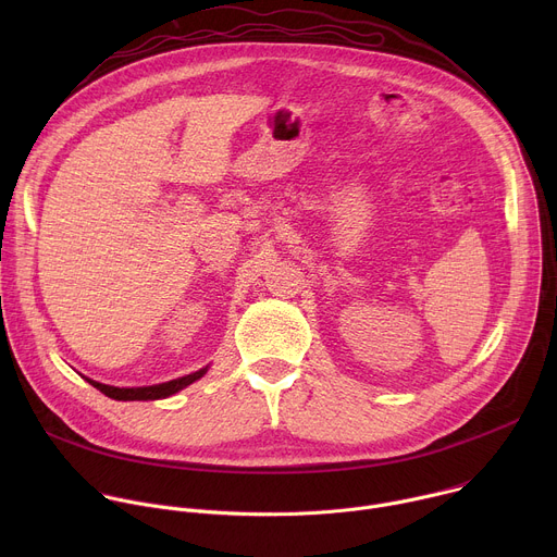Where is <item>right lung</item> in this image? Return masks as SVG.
<instances>
[{
    "mask_svg": "<svg viewBox=\"0 0 557 557\" xmlns=\"http://www.w3.org/2000/svg\"><path fill=\"white\" fill-rule=\"evenodd\" d=\"M209 366L191 372V374H185V376H178V379H172V381H165V383H156V385H140V387H116V385H106V383H99L90 376H84L90 385H95L97 389H101L106 396H110V399H116V401H158V399H168V396L185 389L187 385H191L194 381L202 379L207 374Z\"/></svg>",
    "mask_w": 557,
    "mask_h": 557,
    "instance_id": "obj_1",
    "label": "right lung"
}]
</instances>
